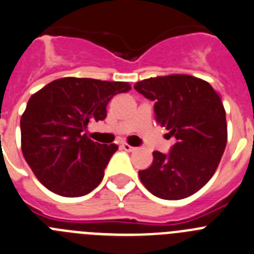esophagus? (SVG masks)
<instances>
[{"mask_svg":"<svg viewBox=\"0 0 254 254\" xmlns=\"http://www.w3.org/2000/svg\"><path fill=\"white\" fill-rule=\"evenodd\" d=\"M122 148L124 149V150H127V151H134L135 149H136L135 146H131L130 144H127V143H123Z\"/></svg>","mask_w":254,"mask_h":254,"instance_id":"34e87169","label":"esophagus"}]
</instances>
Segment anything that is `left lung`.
Listing matches in <instances>:
<instances>
[{
  "label": "left lung",
  "instance_id": "1",
  "mask_svg": "<svg viewBox=\"0 0 254 254\" xmlns=\"http://www.w3.org/2000/svg\"><path fill=\"white\" fill-rule=\"evenodd\" d=\"M134 89L155 101L156 120L177 139L167 155L154 151L153 164L139 172L141 183L168 200L196 193L213 177L227 145L220 95L204 80L184 73L149 77Z\"/></svg>",
  "mask_w": 254,
  "mask_h": 254
}]
</instances>
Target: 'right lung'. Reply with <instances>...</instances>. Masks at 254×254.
I'll use <instances>...</instances> for the list:
<instances>
[{
	"label": "right lung",
	"instance_id": "right-lung-1",
	"mask_svg": "<svg viewBox=\"0 0 254 254\" xmlns=\"http://www.w3.org/2000/svg\"><path fill=\"white\" fill-rule=\"evenodd\" d=\"M130 89L129 82L63 77L31 96L21 116V149L40 183L68 198L100 184L118 145L92 141L84 131L105 119L114 95Z\"/></svg>",
	"mask_w": 254,
	"mask_h": 254
}]
</instances>
